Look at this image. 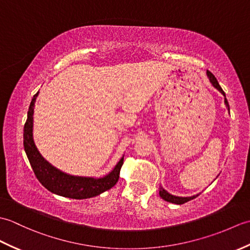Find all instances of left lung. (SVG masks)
Returning <instances> with one entry per match:
<instances>
[{
	"label": "left lung",
	"instance_id": "left-lung-1",
	"mask_svg": "<svg viewBox=\"0 0 250 250\" xmlns=\"http://www.w3.org/2000/svg\"><path fill=\"white\" fill-rule=\"evenodd\" d=\"M206 75H207V77H208L210 83L213 84V87L216 88L217 90H218V91L225 97V104H226L227 108H228V110H229V113H230V106H229V103H228V100H227V98H226V93L224 92V90L221 89L220 84L218 83V82H217L216 77H215V76L213 75V74H211L209 71L206 72ZM159 194H160V196H161V198H162L164 201L169 202V203L178 204V205L184 204V203H186V202H188V201H190V200H193L194 198H196V196L199 195V194H195V195H192V196H176V195H173V194H171V193H168L167 190H164V189L162 188V186H160V188H159Z\"/></svg>",
	"mask_w": 250,
	"mask_h": 250
}]
</instances>
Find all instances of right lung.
<instances>
[{"label":"right lung","mask_w":250,"mask_h":250,"mask_svg":"<svg viewBox=\"0 0 250 250\" xmlns=\"http://www.w3.org/2000/svg\"><path fill=\"white\" fill-rule=\"evenodd\" d=\"M37 95L39 92L32 99L28 110V118L23 130V145L31 167L40 183L52 193L76 200L93 198L114 187L118 182L120 168L124 164V157L108 174L103 177L95 178L66 174L52 166L41 155L33 139V115Z\"/></svg>","instance_id":"obj_1"}]
</instances>
